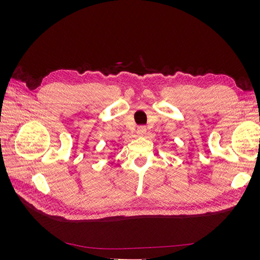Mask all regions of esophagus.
Masks as SVG:
<instances>
[{"label": "esophagus", "instance_id": "34e87169", "mask_svg": "<svg viewBox=\"0 0 260 260\" xmlns=\"http://www.w3.org/2000/svg\"><path fill=\"white\" fill-rule=\"evenodd\" d=\"M145 133H146V128L144 127V125H141V127L138 128V130H137V135L138 136L142 137V136H145Z\"/></svg>", "mask_w": 260, "mask_h": 260}]
</instances>
